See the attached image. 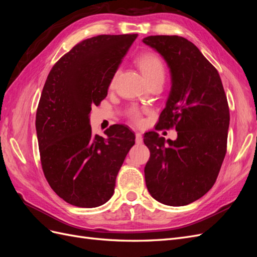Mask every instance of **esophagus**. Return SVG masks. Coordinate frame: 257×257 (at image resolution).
I'll return each instance as SVG.
<instances>
[{
    "mask_svg": "<svg viewBox=\"0 0 257 257\" xmlns=\"http://www.w3.org/2000/svg\"><path fill=\"white\" fill-rule=\"evenodd\" d=\"M135 135H136V138H135L136 144H142L143 143V135H142V133H139V132H137Z\"/></svg>",
    "mask_w": 257,
    "mask_h": 257,
    "instance_id": "obj_1",
    "label": "esophagus"
}]
</instances>
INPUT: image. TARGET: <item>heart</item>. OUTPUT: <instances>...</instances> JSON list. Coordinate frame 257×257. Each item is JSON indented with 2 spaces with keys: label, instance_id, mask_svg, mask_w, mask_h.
I'll use <instances>...</instances> for the list:
<instances>
[{
  "label": "heart",
  "instance_id": "obj_1",
  "mask_svg": "<svg viewBox=\"0 0 257 257\" xmlns=\"http://www.w3.org/2000/svg\"><path fill=\"white\" fill-rule=\"evenodd\" d=\"M137 66L141 69L143 75L145 76V78L148 80V82L151 83L154 81L164 80L165 77V65L163 60L158 56L157 53L154 52H144L142 54L136 58L135 60ZM115 81V74L111 77L110 79V87L114 84ZM127 114L131 118V120L137 123L141 124L143 122V114H142V110L139 109L138 107L133 106L131 107Z\"/></svg>",
  "mask_w": 257,
  "mask_h": 257
}]
</instances>
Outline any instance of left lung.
Wrapping results in <instances>:
<instances>
[{"mask_svg":"<svg viewBox=\"0 0 257 257\" xmlns=\"http://www.w3.org/2000/svg\"><path fill=\"white\" fill-rule=\"evenodd\" d=\"M143 42L165 59L172 89L155 130L175 128L176 141L145 134L150 159L145 179L151 196L185 206L212 188L227 149L229 108L216 68L186 38L154 35Z\"/></svg>","mask_w":257,"mask_h":257,"instance_id":"8db88e82","label":"left lung"}]
</instances>
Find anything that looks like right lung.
Masks as SVG:
<instances>
[{"label": "right lung", "instance_id": "add662e5", "mask_svg": "<svg viewBox=\"0 0 257 257\" xmlns=\"http://www.w3.org/2000/svg\"><path fill=\"white\" fill-rule=\"evenodd\" d=\"M137 34L97 35L65 53L45 82L36 111V133L46 180L66 203L105 204L135 135L114 124L106 138L93 135L89 113L107 96L111 77Z\"/></svg>", "mask_w": 257, "mask_h": 257}]
</instances>
